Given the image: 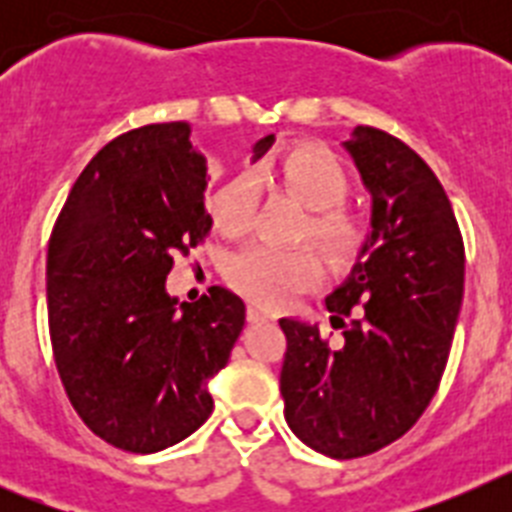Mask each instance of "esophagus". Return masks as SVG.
Instances as JSON below:
<instances>
[{"label": "esophagus", "mask_w": 512, "mask_h": 512, "mask_svg": "<svg viewBox=\"0 0 512 512\" xmlns=\"http://www.w3.org/2000/svg\"><path fill=\"white\" fill-rule=\"evenodd\" d=\"M246 318H248V323H269L271 320V315L266 310H261V307H256V305H248V310H246Z\"/></svg>", "instance_id": "esophagus-1"}]
</instances>
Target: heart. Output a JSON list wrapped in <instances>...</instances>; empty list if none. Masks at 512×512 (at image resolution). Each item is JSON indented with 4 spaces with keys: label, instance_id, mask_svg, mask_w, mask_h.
<instances>
[{
    "label": "heart",
    "instance_id": "1",
    "mask_svg": "<svg viewBox=\"0 0 512 512\" xmlns=\"http://www.w3.org/2000/svg\"><path fill=\"white\" fill-rule=\"evenodd\" d=\"M279 187L310 212L302 235H310L333 264L346 266L359 256L366 228L359 217L343 210L348 197V174L333 153L302 146L284 153L271 166ZM259 187L248 171L230 176L210 202L212 223L225 235H243L253 223ZM228 282L243 297L269 310L287 307L323 279V266L310 248H271L261 243L235 251L228 261Z\"/></svg>",
    "mask_w": 512,
    "mask_h": 512
}]
</instances>
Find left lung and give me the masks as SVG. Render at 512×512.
<instances>
[{
	"mask_svg": "<svg viewBox=\"0 0 512 512\" xmlns=\"http://www.w3.org/2000/svg\"><path fill=\"white\" fill-rule=\"evenodd\" d=\"M343 148L372 194L359 259L325 297L343 343L328 346L318 323L279 320L284 418L330 459L374 454L413 428L438 390L464 297V243L431 166L366 125Z\"/></svg>",
	"mask_w": 512,
	"mask_h": 512,
	"instance_id": "obj_1",
	"label": "left lung"
}]
</instances>
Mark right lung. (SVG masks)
<instances>
[{"label":"right lung","instance_id":"right-lung-1","mask_svg":"<svg viewBox=\"0 0 512 512\" xmlns=\"http://www.w3.org/2000/svg\"><path fill=\"white\" fill-rule=\"evenodd\" d=\"M189 122L110 140L81 171L48 243L53 356L79 418L107 443L153 454L212 413L246 305L223 287L197 302L166 292L174 253L212 228L207 161ZM274 135L253 143V161Z\"/></svg>","mask_w":512,"mask_h":512}]
</instances>
